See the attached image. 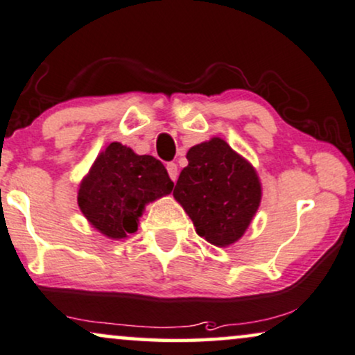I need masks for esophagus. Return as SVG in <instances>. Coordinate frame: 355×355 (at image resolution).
Masks as SVG:
<instances>
[{
  "mask_svg": "<svg viewBox=\"0 0 355 355\" xmlns=\"http://www.w3.org/2000/svg\"><path fill=\"white\" fill-rule=\"evenodd\" d=\"M166 169H168V174H169V178L173 179L174 182L178 181V164L176 163H168L166 164Z\"/></svg>",
  "mask_w": 355,
  "mask_h": 355,
  "instance_id": "1",
  "label": "esophagus"
}]
</instances>
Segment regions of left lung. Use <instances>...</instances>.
<instances>
[{"instance_id": "obj_1", "label": "left lung", "mask_w": 355, "mask_h": 355, "mask_svg": "<svg viewBox=\"0 0 355 355\" xmlns=\"http://www.w3.org/2000/svg\"><path fill=\"white\" fill-rule=\"evenodd\" d=\"M186 158L189 164L179 174L174 199L199 236L215 246L233 245L250 227L261 202L254 168L222 138L192 146Z\"/></svg>"}]
</instances>
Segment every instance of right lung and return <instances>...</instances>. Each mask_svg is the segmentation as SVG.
I'll return each mask as SVG.
<instances>
[{
	"label": "right lung",
	"instance_id": "obj_1",
	"mask_svg": "<svg viewBox=\"0 0 355 355\" xmlns=\"http://www.w3.org/2000/svg\"><path fill=\"white\" fill-rule=\"evenodd\" d=\"M159 159L137 155L122 144L107 145L83 179L78 205L94 228L109 238L135 233L145 204L173 191Z\"/></svg>",
	"mask_w": 355,
	"mask_h": 355
}]
</instances>
